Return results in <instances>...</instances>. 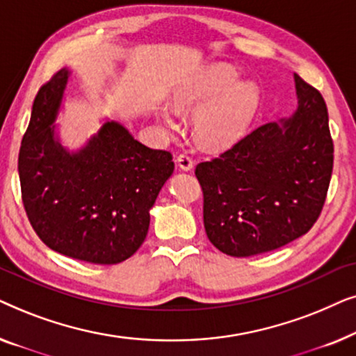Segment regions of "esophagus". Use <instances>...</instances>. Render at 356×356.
<instances>
[{"label": "esophagus", "mask_w": 356, "mask_h": 356, "mask_svg": "<svg viewBox=\"0 0 356 356\" xmlns=\"http://www.w3.org/2000/svg\"><path fill=\"white\" fill-rule=\"evenodd\" d=\"M177 163H178L179 168L184 170V172H189V170L193 168V159L189 157V155H186V154L178 155V157H177Z\"/></svg>", "instance_id": "obj_1"}]
</instances>
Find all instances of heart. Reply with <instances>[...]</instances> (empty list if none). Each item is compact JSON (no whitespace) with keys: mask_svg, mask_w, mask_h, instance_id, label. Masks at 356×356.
<instances>
[{"mask_svg":"<svg viewBox=\"0 0 356 356\" xmlns=\"http://www.w3.org/2000/svg\"><path fill=\"white\" fill-rule=\"evenodd\" d=\"M240 74L228 65L204 70L172 94V106L179 115H194V138L206 149H225L245 134L259 105V92L251 82H238ZM167 131L178 121L167 110L159 113Z\"/></svg>","mask_w":356,"mask_h":356,"instance_id":"heart-1","label":"heart"}]
</instances>
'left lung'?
Wrapping results in <instances>:
<instances>
[{
  "mask_svg": "<svg viewBox=\"0 0 356 356\" xmlns=\"http://www.w3.org/2000/svg\"><path fill=\"white\" fill-rule=\"evenodd\" d=\"M295 87L291 118L259 126L194 172L207 238L228 256L289 245L311 230L324 207L334 167L327 106L298 74Z\"/></svg>",
  "mask_w": 356,
  "mask_h": 356,
  "instance_id": "left-lung-1",
  "label": "left lung"
}]
</instances>
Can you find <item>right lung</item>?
<instances>
[{"instance_id":"right-lung-1","label":"right lung","mask_w":356,"mask_h":356,"mask_svg":"<svg viewBox=\"0 0 356 356\" xmlns=\"http://www.w3.org/2000/svg\"><path fill=\"white\" fill-rule=\"evenodd\" d=\"M70 71L43 84L19 150L22 204L38 238L53 251L92 264H118L149 232L150 209L175 163L167 150L136 140L106 121L77 152L55 138Z\"/></svg>"}]
</instances>
